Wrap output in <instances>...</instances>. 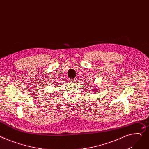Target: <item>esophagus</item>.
<instances>
[{"label":"esophagus","instance_id":"1","mask_svg":"<svg viewBox=\"0 0 149 149\" xmlns=\"http://www.w3.org/2000/svg\"><path fill=\"white\" fill-rule=\"evenodd\" d=\"M74 79H70V82H71V83H73V82H74Z\"/></svg>","mask_w":149,"mask_h":149}]
</instances>
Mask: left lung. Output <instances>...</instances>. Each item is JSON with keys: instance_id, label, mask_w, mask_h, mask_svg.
<instances>
[{"instance_id": "8db88e82", "label": "left lung", "mask_w": 149, "mask_h": 149, "mask_svg": "<svg viewBox=\"0 0 149 149\" xmlns=\"http://www.w3.org/2000/svg\"><path fill=\"white\" fill-rule=\"evenodd\" d=\"M94 89H93V91H95V92H96V91L98 90V89H97L96 87H94Z\"/></svg>"}]
</instances>
